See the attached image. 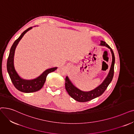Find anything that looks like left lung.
<instances>
[{"label":"left lung","instance_id":"1","mask_svg":"<svg viewBox=\"0 0 134 134\" xmlns=\"http://www.w3.org/2000/svg\"><path fill=\"white\" fill-rule=\"evenodd\" d=\"M99 45L102 46H105L110 49L112 58L109 72L107 76L105 78L100 85L91 91H83L75 87L72 81L70 80L68 76H67L66 78L65 88L66 91L70 96L78 102H86L101 96L104 92V91L107 89L111 82L112 78H113L114 73V65L115 62V58L114 52L110 48V47L107 43H106V42L103 41H100V44Z\"/></svg>","mask_w":134,"mask_h":134}]
</instances>
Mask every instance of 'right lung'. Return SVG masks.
Wrapping results in <instances>:
<instances>
[{"instance_id": "obj_1", "label": "right lung", "mask_w": 134, "mask_h": 134, "mask_svg": "<svg viewBox=\"0 0 134 134\" xmlns=\"http://www.w3.org/2000/svg\"><path fill=\"white\" fill-rule=\"evenodd\" d=\"M32 28V27H30L23 32L20 36L14 42L10 49L8 61H7V70L13 85L20 92L24 93L34 92L41 90L44 85L47 75L55 71L58 68V67H53L47 69L36 78L30 80L22 78L17 72L14 65V56H15L16 48L19 42L22 38L24 35Z\"/></svg>"}]
</instances>
